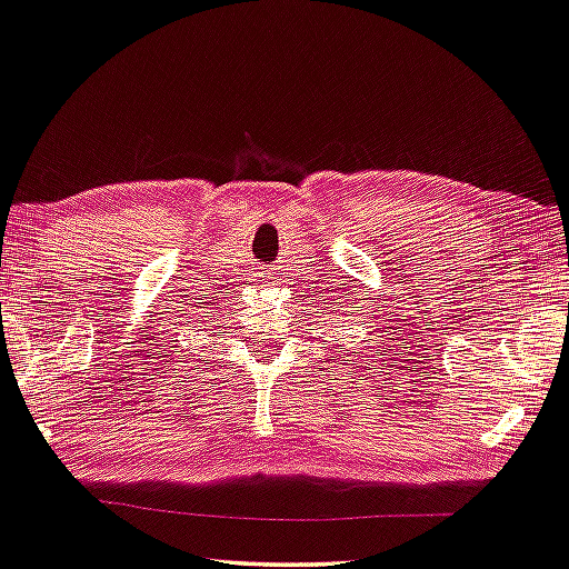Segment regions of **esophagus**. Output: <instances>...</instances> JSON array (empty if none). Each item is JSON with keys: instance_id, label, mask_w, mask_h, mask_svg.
<instances>
[{"instance_id": "esophagus-1", "label": "esophagus", "mask_w": 569, "mask_h": 569, "mask_svg": "<svg viewBox=\"0 0 569 569\" xmlns=\"http://www.w3.org/2000/svg\"><path fill=\"white\" fill-rule=\"evenodd\" d=\"M263 276H266V283H269V273H263V271H261V278H263Z\"/></svg>"}]
</instances>
